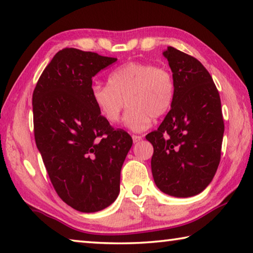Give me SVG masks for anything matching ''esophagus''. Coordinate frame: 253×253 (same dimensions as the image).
I'll use <instances>...</instances> for the list:
<instances>
[{
  "label": "esophagus",
  "mask_w": 253,
  "mask_h": 253,
  "mask_svg": "<svg viewBox=\"0 0 253 253\" xmlns=\"http://www.w3.org/2000/svg\"><path fill=\"white\" fill-rule=\"evenodd\" d=\"M132 140H134V143H138L139 140H142V136H138V135H132Z\"/></svg>",
  "instance_id": "esophagus-1"
}]
</instances>
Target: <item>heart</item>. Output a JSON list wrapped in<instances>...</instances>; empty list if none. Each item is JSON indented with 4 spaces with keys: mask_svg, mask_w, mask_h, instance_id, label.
I'll return each instance as SVG.
<instances>
[{
    "mask_svg": "<svg viewBox=\"0 0 253 253\" xmlns=\"http://www.w3.org/2000/svg\"><path fill=\"white\" fill-rule=\"evenodd\" d=\"M91 98L109 124L119 121L127 102L125 125L134 131H143L151 126L153 117H161L170 109L175 80L166 68L127 62L110 72L108 84H93Z\"/></svg>",
    "mask_w": 253,
    "mask_h": 253,
    "instance_id": "obj_1",
    "label": "heart"
}]
</instances>
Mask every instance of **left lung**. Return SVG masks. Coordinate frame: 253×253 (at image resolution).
<instances>
[{
    "label": "left lung",
    "instance_id": "left-lung-1",
    "mask_svg": "<svg viewBox=\"0 0 253 253\" xmlns=\"http://www.w3.org/2000/svg\"><path fill=\"white\" fill-rule=\"evenodd\" d=\"M175 80V98L157 130L146 135L154 147L156 186L175 198L202 192L221 158L224 123L219 91L198 59L169 46L163 52Z\"/></svg>",
    "mask_w": 253,
    "mask_h": 253
}]
</instances>
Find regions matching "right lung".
<instances>
[{
	"instance_id": "add662e5",
	"label": "right lung",
	"mask_w": 253,
	"mask_h": 253,
	"mask_svg": "<svg viewBox=\"0 0 253 253\" xmlns=\"http://www.w3.org/2000/svg\"><path fill=\"white\" fill-rule=\"evenodd\" d=\"M116 58L66 48L45 67L32 96L34 138L63 202L84 213L117 199L132 139L105 121L91 98L92 77Z\"/></svg>"
}]
</instances>
